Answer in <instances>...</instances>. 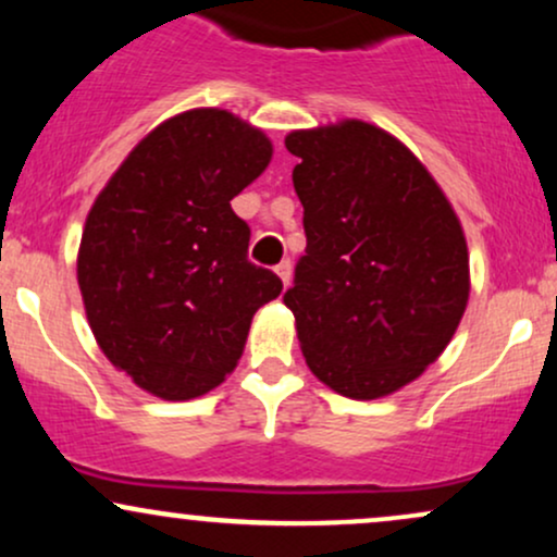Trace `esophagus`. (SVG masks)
<instances>
[{
    "mask_svg": "<svg viewBox=\"0 0 557 557\" xmlns=\"http://www.w3.org/2000/svg\"><path fill=\"white\" fill-rule=\"evenodd\" d=\"M274 272L280 274V280H283V285H285V287L290 285V274H293V264H290V259H283V261H280V264L274 267Z\"/></svg>",
    "mask_w": 557,
    "mask_h": 557,
    "instance_id": "obj_1",
    "label": "esophagus"
}]
</instances>
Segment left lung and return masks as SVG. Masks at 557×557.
<instances>
[{"label": "left lung", "mask_w": 557, "mask_h": 557, "mask_svg": "<svg viewBox=\"0 0 557 557\" xmlns=\"http://www.w3.org/2000/svg\"><path fill=\"white\" fill-rule=\"evenodd\" d=\"M306 257L283 300L304 359L356 400L385 398L437 361L469 304V248L443 188L363 120L293 131Z\"/></svg>", "instance_id": "left-lung-1"}]
</instances>
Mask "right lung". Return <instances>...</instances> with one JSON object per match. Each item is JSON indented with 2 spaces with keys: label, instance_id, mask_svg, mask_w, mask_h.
<instances>
[{
  "label": "right lung",
  "instance_id": "right-lung-1",
  "mask_svg": "<svg viewBox=\"0 0 557 557\" xmlns=\"http://www.w3.org/2000/svg\"><path fill=\"white\" fill-rule=\"evenodd\" d=\"M272 159L259 127L227 110L157 125L120 164L83 227L88 324L120 372L190 400L238 367L251 319L283 280L248 261L251 230L230 201Z\"/></svg>",
  "mask_w": 557,
  "mask_h": 557
}]
</instances>
